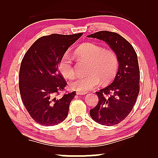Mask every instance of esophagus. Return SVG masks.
Returning <instances> with one entry per match:
<instances>
[{"label": "esophagus", "mask_w": 158, "mask_h": 158, "mask_svg": "<svg viewBox=\"0 0 158 158\" xmlns=\"http://www.w3.org/2000/svg\"><path fill=\"white\" fill-rule=\"evenodd\" d=\"M87 92H82V91H79V92H77V94L78 95H84V94H87Z\"/></svg>", "instance_id": "1"}]
</instances>
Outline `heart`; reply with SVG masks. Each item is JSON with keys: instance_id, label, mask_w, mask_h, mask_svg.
Here are the masks:
<instances>
[{"instance_id": "b5f03b06", "label": "heart", "mask_w": 158, "mask_h": 158, "mask_svg": "<svg viewBox=\"0 0 158 158\" xmlns=\"http://www.w3.org/2000/svg\"><path fill=\"white\" fill-rule=\"evenodd\" d=\"M76 54L89 62L88 75L78 77L70 82L71 89L77 91H87L98 86L100 79L107 83L114 79L118 69V58L112 50L104 49L102 46L93 43L82 44L76 50ZM61 74L66 78L74 75V68L72 58L68 54L61 57L59 64Z\"/></svg>"}]
</instances>
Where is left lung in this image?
<instances>
[{
    "label": "left lung",
    "mask_w": 158,
    "mask_h": 158,
    "mask_svg": "<svg viewBox=\"0 0 158 158\" xmlns=\"http://www.w3.org/2000/svg\"><path fill=\"white\" fill-rule=\"evenodd\" d=\"M103 41L118 58V70L110 85L96 92L98 104L90 110V116L96 123L114 125L127 117L139 92V69L136 52L132 45L114 32L99 31L87 35Z\"/></svg>",
    "instance_id": "1"
}]
</instances>
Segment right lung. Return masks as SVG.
<instances>
[{
	"label": "right lung",
	"mask_w": 158,
	"mask_h": 158,
	"mask_svg": "<svg viewBox=\"0 0 158 158\" xmlns=\"http://www.w3.org/2000/svg\"><path fill=\"white\" fill-rule=\"evenodd\" d=\"M52 34L37 39L27 51L19 71L22 101L33 119L44 126L56 125L66 118L75 92L56 97L66 82L59 72L66 50L81 36Z\"/></svg>",
	"instance_id": "1"
}]
</instances>
